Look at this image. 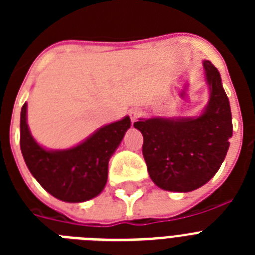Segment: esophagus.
Returning a JSON list of instances; mask_svg holds the SVG:
<instances>
[{
    "label": "esophagus",
    "mask_w": 255,
    "mask_h": 255,
    "mask_svg": "<svg viewBox=\"0 0 255 255\" xmlns=\"http://www.w3.org/2000/svg\"><path fill=\"white\" fill-rule=\"evenodd\" d=\"M140 114H141V112H140V110H139V108H131V110H130L129 116H130V119H131L132 123H134V121H136V119L140 116Z\"/></svg>",
    "instance_id": "obj_1"
}]
</instances>
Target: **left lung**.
<instances>
[{
  "instance_id": "left-lung-1",
  "label": "left lung",
  "mask_w": 255,
  "mask_h": 255,
  "mask_svg": "<svg viewBox=\"0 0 255 255\" xmlns=\"http://www.w3.org/2000/svg\"><path fill=\"white\" fill-rule=\"evenodd\" d=\"M209 101L195 117H150L134 123L143 134V155L155 185L168 191L195 190L215 176L233 136L229 98L218 70L203 61Z\"/></svg>"
}]
</instances>
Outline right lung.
Masks as SVG:
<instances>
[{"label":"right lung","mask_w":255,"mask_h":255,"mask_svg":"<svg viewBox=\"0 0 255 255\" xmlns=\"http://www.w3.org/2000/svg\"><path fill=\"white\" fill-rule=\"evenodd\" d=\"M26 106L24 103L20 116V148L31 175L64 202L79 203L97 197L107 182L108 161L131 126L130 117L103 126L76 147L47 150L29 131Z\"/></svg>","instance_id":"right-lung-1"}]
</instances>
